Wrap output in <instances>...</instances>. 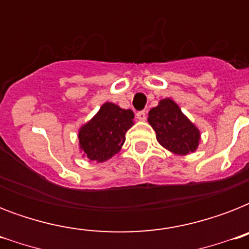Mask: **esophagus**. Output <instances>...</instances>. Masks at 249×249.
I'll use <instances>...</instances> for the list:
<instances>
[{"instance_id":"1","label":"esophagus","mask_w":249,"mask_h":249,"mask_svg":"<svg viewBox=\"0 0 249 249\" xmlns=\"http://www.w3.org/2000/svg\"><path fill=\"white\" fill-rule=\"evenodd\" d=\"M136 116H137V119H138V120L144 121V120H146V117H147V115H146V111H138Z\"/></svg>"}]
</instances>
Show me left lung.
<instances>
[{"instance_id": "left-lung-1", "label": "left lung", "mask_w": 249, "mask_h": 249, "mask_svg": "<svg viewBox=\"0 0 249 249\" xmlns=\"http://www.w3.org/2000/svg\"><path fill=\"white\" fill-rule=\"evenodd\" d=\"M147 120L156 132L158 142L168 151L181 156L196 151L200 132L173 99H161L150 109Z\"/></svg>"}]
</instances>
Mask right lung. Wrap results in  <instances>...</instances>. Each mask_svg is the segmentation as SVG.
Listing matches in <instances>:
<instances>
[{
  "instance_id": "right-lung-1",
  "label": "right lung",
  "mask_w": 249,
  "mask_h": 249,
  "mask_svg": "<svg viewBox=\"0 0 249 249\" xmlns=\"http://www.w3.org/2000/svg\"><path fill=\"white\" fill-rule=\"evenodd\" d=\"M132 109H124L106 102L99 111L79 130V147L83 156L103 163L120 151L125 133L134 124Z\"/></svg>"
}]
</instances>
